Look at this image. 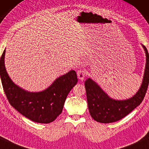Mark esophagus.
Returning a JSON list of instances; mask_svg holds the SVG:
<instances>
[{"mask_svg":"<svg viewBox=\"0 0 149 149\" xmlns=\"http://www.w3.org/2000/svg\"><path fill=\"white\" fill-rule=\"evenodd\" d=\"M77 77H78V78L80 79V80H84V77L86 76V72L84 70H79L77 72Z\"/></svg>","mask_w":149,"mask_h":149,"instance_id":"obj_1","label":"esophagus"}]
</instances>
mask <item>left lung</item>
<instances>
[{"label":"left lung","mask_w":149,"mask_h":149,"mask_svg":"<svg viewBox=\"0 0 149 149\" xmlns=\"http://www.w3.org/2000/svg\"><path fill=\"white\" fill-rule=\"evenodd\" d=\"M142 46L146 54L145 73L141 87L132 97L123 100L113 99L92 79L89 77L85 81L89 112L94 120L105 124L118 121L143 102L149 82V55L145 47Z\"/></svg>","instance_id":"8db88e82"}]
</instances>
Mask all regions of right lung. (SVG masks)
Returning a JSON list of instances; mask_svg holds the SVG:
<instances>
[{"instance_id": "obj_1", "label": "right lung", "mask_w": 149, "mask_h": 149, "mask_svg": "<svg viewBox=\"0 0 149 149\" xmlns=\"http://www.w3.org/2000/svg\"><path fill=\"white\" fill-rule=\"evenodd\" d=\"M5 52L4 49L0 59V75L10 105L35 123L48 124L54 121L61 113L68 94L77 83L76 73L70 71L41 92H29L16 85L8 75L4 65Z\"/></svg>"}]
</instances>
